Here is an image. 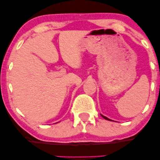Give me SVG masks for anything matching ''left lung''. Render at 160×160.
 I'll list each match as a JSON object with an SVG mask.
<instances>
[{"label": "left lung", "instance_id": "left-lung-1", "mask_svg": "<svg viewBox=\"0 0 160 160\" xmlns=\"http://www.w3.org/2000/svg\"><path fill=\"white\" fill-rule=\"evenodd\" d=\"M102 117H103L105 119H107V120H109V121H111V120L110 119H108V118H107L106 117H104V116H102Z\"/></svg>", "mask_w": 160, "mask_h": 160}]
</instances>
